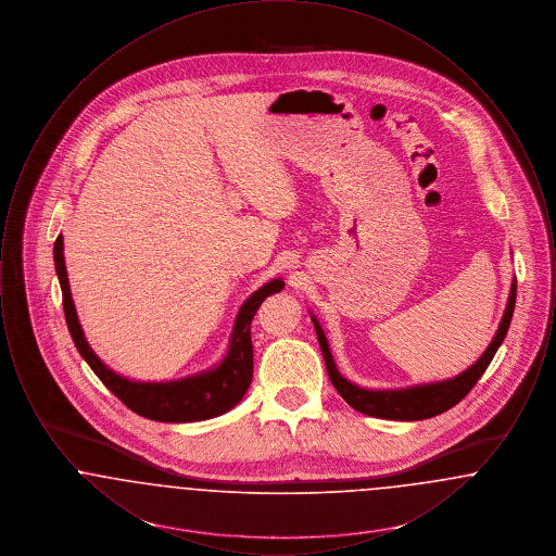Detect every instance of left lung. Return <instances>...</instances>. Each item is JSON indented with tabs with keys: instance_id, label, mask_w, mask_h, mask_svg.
<instances>
[{
	"instance_id": "left-lung-1",
	"label": "left lung",
	"mask_w": 556,
	"mask_h": 556,
	"mask_svg": "<svg viewBox=\"0 0 556 556\" xmlns=\"http://www.w3.org/2000/svg\"><path fill=\"white\" fill-rule=\"evenodd\" d=\"M515 298H517V281H513L510 288V295H508V306L504 311L503 323L498 327L496 338L492 340V344L488 345V350L483 352V356L477 361L473 367L460 372L456 379L450 381H442V383H431V386H419V388H410V390H396V392H370V390H363L358 386H352L348 379L340 375V370L336 369V363L331 358L329 345L323 336V329L318 327L317 320L315 329H317L318 344H320V352L325 358V367L329 372V379L333 383V388L340 392V396L344 397L345 402L356 408L358 413H365L369 417H377V419H392V421H424V419H431L435 415L446 413L452 406H456L463 397L467 396L479 377L485 372L488 365L492 363L496 350L506 338L510 318H513V311H515Z\"/></svg>"
}]
</instances>
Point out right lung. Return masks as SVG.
Here are the masks:
<instances>
[{
    "mask_svg": "<svg viewBox=\"0 0 556 556\" xmlns=\"http://www.w3.org/2000/svg\"><path fill=\"white\" fill-rule=\"evenodd\" d=\"M53 263L55 273L62 288V304H64V317L68 331L73 336V342L77 345L80 356L87 361L91 370L102 379L108 390L118 397L132 413L162 421V424H191V421H204L218 417L227 410H231L243 394L248 392L252 383L254 372V348L250 338V325L261 304L270 293L283 290V281L275 279L266 283L265 288L254 291L245 304L239 311L233 338L227 352V358L208 372L187 377L181 381H166V383H141L129 381L116 372L108 369L106 365L93 354V350L85 342L79 318L75 313V304L71 298L64 254H62V236H58L53 243Z\"/></svg>",
    "mask_w": 556,
    "mask_h": 556,
    "instance_id": "add662e5",
    "label": "right lung"
}]
</instances>
